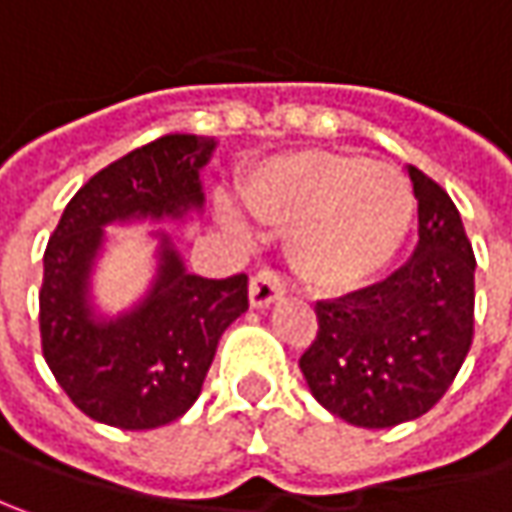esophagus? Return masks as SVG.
Returning a JSON list of instances; mask_svg holds the SVG:
<instances>
[{
    "instance_id": "obj_1",
    "label": "esophagus",
    "mask_w": 512,
    "mask_h": 512,
    "mask_svg": "<svg viewBox=\"0 0 512 512\" xmlns=\"http://www.w3.org/2000/svg\"><path fill=\"white\" fill-rule=\"evenodd\" d=\"M281 295H284V281L272 269H260L255 278H252V284H249V301H252V307H257V310L275 304Z\"/></svg>"
}]
</instances>
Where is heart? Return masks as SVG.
I'll return each mask as SVG.
<instances>
[{"instance_id": "1", "label": "heart", "mask_w": 512, "mask_h": 512, "mask_svg": "<svg viewBox=\"0 0 512 512\" xmlns=\"http://www.w3.org/2000/svg\"><path fill=\"white\" fill-rule=\"evenodd\" d=\"M246 211L286 234L295 275L318 292L371 284L394 260L414 217L408 179L391 165L353 153L298 150L263 162L243 182ZM220 223L249 237L246 214L217 202Z\"/></svg>"}]
</instances>
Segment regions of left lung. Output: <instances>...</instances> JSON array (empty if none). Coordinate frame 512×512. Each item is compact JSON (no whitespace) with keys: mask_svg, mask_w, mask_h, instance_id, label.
<instances>
[{"mask_svg":"<svg viewBox=\"0 0 512 512\" xmlns=\"http://www.w3.org/2000/svg\"><path fill=\"white\" fill-rule=\"evenodd\" d=\"M417 249L394 275L318 301V333L298 359L313 397L362 429L423 417L449 391L472 345L475 255L449 194L408 167Z\"/></svg>","mask_w":512,"mask_h":512,"instance_id":"1","label":"left lung"}]
</instances>
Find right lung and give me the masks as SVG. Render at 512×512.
Instances as JSON below:
<instances>
[{
	"instance_id": "add662e5",
	"label": "right lung",
	"mask_w": 512,
	"mask_h": 512,
	"mask_svg": "<svg viewBox=\"0 0 512 512\" xmlns=\"http://www.w3.org/2000/svg\"><path fill=\"white\" fill-rule=\"evenodd\" d=\"M217 141L170 133L95 173L66 205L43 257L40 339L60 388L86 417L115 429H159L194 406L220 336L249 310V278L191 275L159 231L147 295L115 318L95 316L89 275L104 226L185 220L202 211V167Z\"/></svg>"
}]
</instances>
